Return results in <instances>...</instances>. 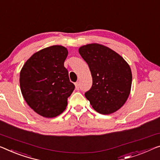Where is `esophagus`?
Instances as JSON below:
<instances>
[{
	"label": "esophagus",
	"mask_w": 160,
	"mask_h": 160,
	"mask_svg": "<svg viewBox=\"0 0 160 160\" xmlns=\"http://www.w3.org/2000/svg\"><path fill=\"white\" fill-rule=\"evenodd\" d=\"M75 88L77 90H78L80 88V84H79V82H75Z\"/></svg>",
	"instance_id": "obj_1"
}]
</instances>
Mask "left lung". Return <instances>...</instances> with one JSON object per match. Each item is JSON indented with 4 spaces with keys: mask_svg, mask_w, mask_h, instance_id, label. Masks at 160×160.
<instances>
[{
    "mask_svg": "<svg viewBox=\"0 0 160 160\" xmlns=\"http://www.w3.org/2000/svg\"><path fill=\"white\" fill-rule=\"evenodd\" d=\"M79 53L92 78V87L85 93V98L99 113L118 111L126 103L132 88L128 64L113 50L95 43L80 47Z\"/></svg>",
    "mask_w": 160,
    "mask_h": 160,
    "instance_id": "8db88e82",
    "label": "left lung"
}]
</instances>
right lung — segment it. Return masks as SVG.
<instances>
[{
	"label": "right lung",
	"mask_w": 160,
	"mask_h": 160,
	"mask_svg": "<svg viewBox=\"0 0 160 160\" xmlns=\"http://www.w3.org/2000/svg\"><path fill=\"white\" fill-rule=\"evenodd\" d=\"M68 51L54 45L36 52L20 72L21 93L27 104L39 115L53 118L65 110L75 85L64 66Z\"/></svg>",
	"instance_id": "right-lung-1"
}]
</instances>
